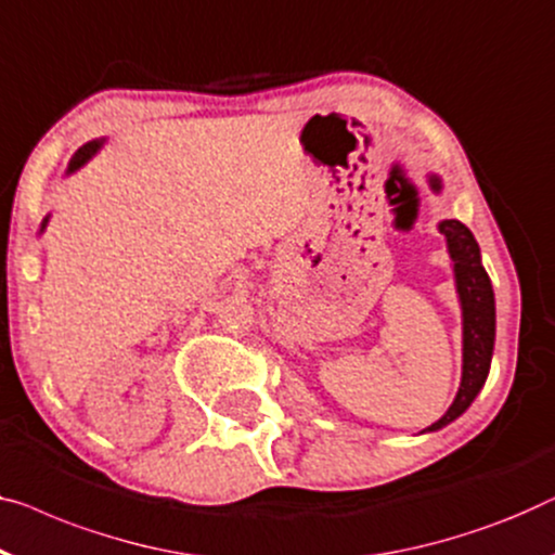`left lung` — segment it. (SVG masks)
<instances>
[{
	"label": "left lung",
	"mask_w": 555,
	"mask_h": 555,
	"mask_svg": "<svg viewBox=\"0 0 555 555\" xmlns=\"http://www.w3.org/2000/svg\"><path fill=\"white\" fill-rule=\"evenodd\" d=\"M428 182L433 192L443 190V182H440L438 175H430ZM438 230L446 237L448 255L453 260L455 293L463 312V375L461 388H457L451 408H448L440 421L428 425L423 433L446 428L448 423H453L455 417L468 411L480 388L486 385L495 343L493 285L483 262H480V247L476 237L457 220H443L438 224Z\"/></svg>",
	"instance_id": "8db88e82"
}]
</instances>
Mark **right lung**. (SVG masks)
I'll return each instance as SVG.
<instances>
[{
    "mask_svg": "<svg viewBox=\"0 0 555 555\" xmlns=\"http://www.w3.org/2000/svg\"><path fill=\"white\" fill-rule=\"evenodd\" d=\"M104 144V140H92V142H87V144H82V147H79L75 155H72V159H69V165H67V175H72V172H77L79 167L82 165H87L90 163V159L98 155L100 152V147ZM47 222H50V215H47V218L42 220V224H39V235H42L44 232V228H47Z\"/></svg>",
    "mask_w": 555,
    "mask_h": 555,
    "instance_id": "obj_1",
    "label": "right lung"
}]
</instances>
